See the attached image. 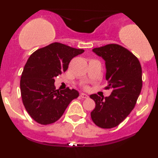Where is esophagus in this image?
<instances>
[{"label": "esophagus", "instance_id": "34e87169", "mask_svg": "<svg viewBox=\"0 0 158 158\" xmlns=\"http://www.w3.org/2000/svg\"><path fill=\"white\" fill-rule=\"evenodd\" d=\"M80 97H81V98H83V99H88V94H84V93H81L80 94Z\"/></svg>", "mask_w": 158, "mask_h": 158}]
</instances>
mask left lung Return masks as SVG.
Instances as JSON below:
<instances>
[{"label":"left lung","mask_w":158,"mask_h":158,"mask_svg":"<svg viewBox=\"0 0 158 158\" xmlns=\"http://www.w3.org/2000/svg\"><path fill=\"white\" fill-rule=\"evenodd\" d=\"M92 50L106 61V89L112 92L107 97L90 96L96 103L90 117L97 126L111 128L122 123L135 108L142 89V68L137 58L120 45L107 44Z\"/></svg>","instance_id":"left-lung-1"}]
</instances>
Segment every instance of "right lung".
I'll return each instance as SVG.
<instances>
[{"label":"right lung","mask_w":158,"mask_h":158,"mask_svg":"<svg viewBox=\"0 0 158 158\" xmlns=\"http://www.w3.org/2000/svg\"><path fill=\"white\" fill-rule=\"evenodd\" d=\"M82 49L55 42L35 51L27 60L21 74L20 88L27 113L41 125L55 123L70 102L79 97L77 90H56L55 79L67 70L73 57Z\"/></svg>","instance_id":"right-lung-1"}]
</instances>
